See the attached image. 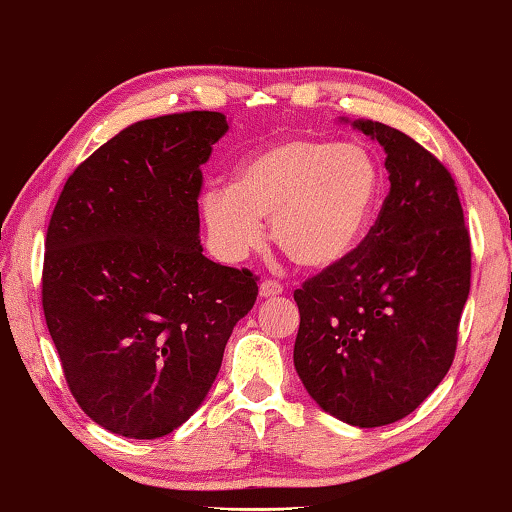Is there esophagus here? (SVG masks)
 Returning a JSON list of instances; mask_svg holds the SVG:
<instances>
[{
  "instance_id": "obj_1",
  "label": "esophagus",
  "mask_w": 512,
  "mask_h": 512,
  "mask_svg": "<svg viewBox=\"0 0 512 512\" xmlns=\"http://www.w3.org/2000/svg\"><path fill=\"white\" fill-rule=\"evenodd\" d=\"M282 294V285L276 280H264L262 285H259V296L262 299H273V296H280Z\"/></svg>"
}]
</instances>
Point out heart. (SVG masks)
Returning a JSON list of instances; mask_svg holds the SVG:
<instances>
[{
	"label": "heart",
	"instance_id": "b5f03b06",
	"mask_svg": "<svg viewBox=\"0 0 512 512\" xmlns=\"http://www.w3.org/2000/svg\"><path fill=\"white\" fill-rule=\"evenodd\" d=\"M381 167L363 144L287 137L248 158L232 186L202 195L213 248L241 262L271 239L303 269H329L361 243L381 197Z\"/></svg>",
	"mask_w": 512,
	"mask_h": 512
}]
</instances>
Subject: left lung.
I'll use <instances>...</instances> for the list:
<instances>
[{
    "mask_svg": "<svg viewBox=\"0 0 512 512\" xmlns=\"http://www.w3.org/2000/svg\"><path fill=\"white\" fill-rule=\"evenodd\" d=\"M352 126L384 147L391 190L361 246L294 292V368L326 414L379 427L409 416L451 368L471 241L430 151L379 121Z\"/></svg>",
    "mask_w": 512,
    "mask_h": 512,
    "instance_id": "1",
    "label": "left lung"
}]
</instances>
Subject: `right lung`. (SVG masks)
<instances>
[{"label":"right lung","mask_w":512,"mask_h":512,"mask_svg":"<svg viewBox=\"0 0 512 512\" xmlns=\"http://www.w3.org/2000/svg\"><path fill=\"white\" fill-rule=\"evenodd\" d=\"M220 112L128 126L61 190L45 236L43 312L82 411L128 439L195 414L257 278L202 255V165L227 133Z\"/></svg>","instance_id":"add662e5"}]
</instances>
